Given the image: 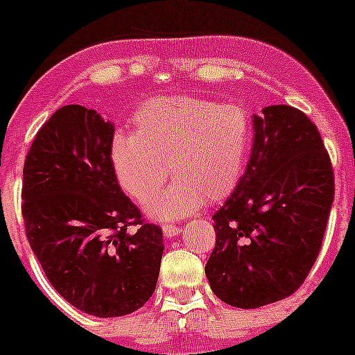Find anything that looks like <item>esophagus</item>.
<instances>
[{
    "mask_svg": "<svg viewBox=\"0 0 355 355\" xmlns=\"http://www.w3.org/2000/svg\"><path fill=\"white\" fill-rule=\"evenodd\" d=\"M180 230H182V228L177 227V225H171V223H164L163 225V234H164V237H168V239L177 237V235L180 234Z\"/></svg>",
    "mask_w": 355,
    "mask_h": 355,
    "instance_id": "esophagus-1",
    "label": "esophagus"
}]
</instances>
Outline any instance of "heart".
Returning a JSON list of instances; mask_svg holds the SVG:
<instances>
[{"instance_id": "obj_1", "label": "heart", "mask_w": 355, "mask_h": 355, "mask_svg": "<svg viewBox=\"0 0 355 355\" xmlns=\"http://www.w3.org/2000/svg\"><path fill=\"white\" fill-rule=\"evenodd\" d=\"M134 127L135 134L116 132L111 139V168L137 202L151 198L171 171L173 184L148 202V213L157 220L187 216L206 198L220 200L230 194L252 144L245 108L199 96L148 99L134 113Z\"/></svg>"}]
</instances>
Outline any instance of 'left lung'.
Masks as SVG:
<instances>
[{"label":"left lung","mask_w":355,"mask_h":355,"mask_svg":"<svg viewBox=\"0 0 355 355\" xmlns=\"http://www.w3.org/2000/svg\"><path fill=\"white\" fill-rule=\"evenodd\" d=\"M245 173L213 214L211 290L256 309L292 295L309 275L327 230L335 177L316 125L300 110L266 106L252 116Z\"/></svg>","instance_id":"left-lung-1"}]
</instances>
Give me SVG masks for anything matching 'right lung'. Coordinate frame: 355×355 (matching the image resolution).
<instances>
[{
    "label": "right lung",
    "mask_w": 355,
    "mask_h": 355,
    "mask_svg": "<svg viewBox=\"0 0 355 355\" xmlns=\"http://www.w3.org/2000/svg\"><path fill=\"white\" fill-rule=\"evenodd\" d=\"M113 134L94 110L67 105L35 134L24 164L31 249L56 292L98 318L125 316L148 302L164 249L161 228L144 223L118 185Z\"/></svg>",
    "instance_id": "1"
}]
</instances>
